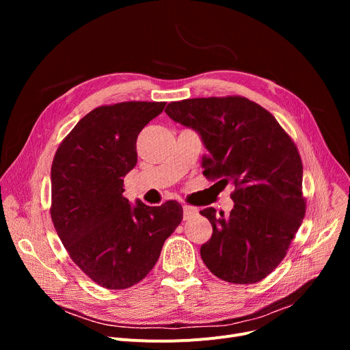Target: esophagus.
<instances>
[{"label":"esophagus","instance_id":"34e87169","mask_svg":"<svg viewBox=\"0 0 350 350\" xmlns=\"http://www.w3.org/2000/svg\"><path fill=\"white\" fill-rule=\"evenodd\" d=\"M197 213H198V210L193 206H187V204L183 206V217H185V219H189V218L197 215Z\"/></svg>","mask_w":350,"mask_h":350}]
</instances>
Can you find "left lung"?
<instances>
[{
    "label": "left lung",
    "instance_id": "obj_1",
    "mask_svg": "<svg viewBox=\"0 0 350 350\" xmlns=\"http://www.w3.org/2000/svg\"><path fill=\"white\" fill-rule=\"evenodd\" d=\"M194 129L208 157L203 174L232 183L228 215L201 210L213 226L200 254L206 267L231 284H255L285 258L306 211L297 144L267 109L243 96L172 102L164 110Z\"/></svg>",
    "mask_w": 350,
    "mask_h": 350
}]
</instances>
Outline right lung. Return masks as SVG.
Instances as JSON below:
<instances>
[{"mask_svg":"<svg viewBox=\"0 0 350 350\" xmlns=\"http://www.w3.org/2000/svg\"><path fill=\"white\" fill-rule=\"evenodd\" d=\"M165 102L103 105L61 142L51 167V218L72 261L106 289L140 282L165 238L183 219L176 200L149 207L123 197V177L137 163L142 129Z\"/></svg>","mask_w":350,"mask_h":350,"instance_id":"1","label":"right lung"}]
</instances>
